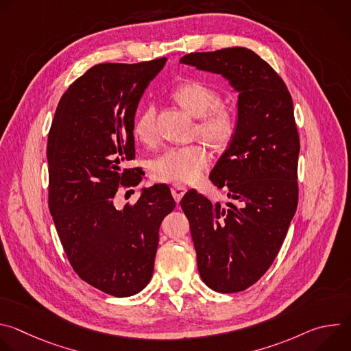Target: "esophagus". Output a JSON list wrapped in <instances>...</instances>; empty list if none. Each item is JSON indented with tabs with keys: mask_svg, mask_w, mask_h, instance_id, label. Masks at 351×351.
<instances>
[{
	"mask_svg": "<svg viewBox=\"0 0 351 351\" xmlns=\"http://www.w3.org/2000/svg\"><path fill=\"white\" fill-rule=\"evenodd\" d=\"M186 186H183V184H172V187H171V193H172V195H173V198L176 199V203H179L180 199H182V197L184 195V193H186Z\"/></svg>",
	"mask_w": 351,
	"mask_h": 351,
	"instance_id": "esophagus-1",
	"label": "esophagus"
}]
</instances>
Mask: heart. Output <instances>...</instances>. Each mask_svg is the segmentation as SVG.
<instances>
[{
	"mask_svg": "<svg viewBox=\"0 0 351 351\" xmlns=\"http://www.w3.org/2000/svg\"><path fill=\"white\" fill-rule=\"evenodd\" d=\"M172 97L193 117L198 118L197 133L211 145H226L237 126L233 108L219 104V94L203 82H184L179 84ZM157 110L154 104L145 106L133 122L134 137L144 143L153 144L157 138ZM210 164V156L203 145L190 144L169 147L149 164L152 176L158 182L190 183L202 178Z\"/></svg>",
	"mask_w": 351,
	"mask_h": 351,
	"instance_id": "obj_1",
	"label": "heart"
}]
</instances>
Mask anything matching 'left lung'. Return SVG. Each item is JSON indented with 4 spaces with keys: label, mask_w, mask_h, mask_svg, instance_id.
<instances>
[{
    "label": "left lung",
    "mask_w": 351,
    "mask_h": 351,
    "mask_svg": "<svg viewBox=\"0 0 351 351\" xmlns=\"http://www.w3.org/2000/svg\"><path fill=\"white\" fill-rule=\"evenodd\" d=\"M180 64L219 73L239 91L236 132L210 173L232 202L214 206L191 189L180 206L204 283L219 293L243 291L272 265L297 208L293 99L274 68L244 47L191 53Z\"/></svg>",
    "instance_id": "1"
}]
</instances>
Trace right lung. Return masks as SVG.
Instances as JSON below:
<instances>
[{
  "label": "right lung",
  "mask_w": 351,
  "mask_h": 351,
  "mask_svg": "<svg viewBox=\"0 0 351 351\" xmlns=\"http://www.w3.org/2000/svg\"><path fill=\"white\" fill-rule=\"evenodd\" d=\"M165 62L90 68L62 95L48 133V208L65 254L80 279L115 297L152 279L161 222L176 207L167 184L114 206L121 186L141 182L138 168L125 167L134 160V114Z\"/></svg>",
  "instance_id": "1"
}]
</instances>
